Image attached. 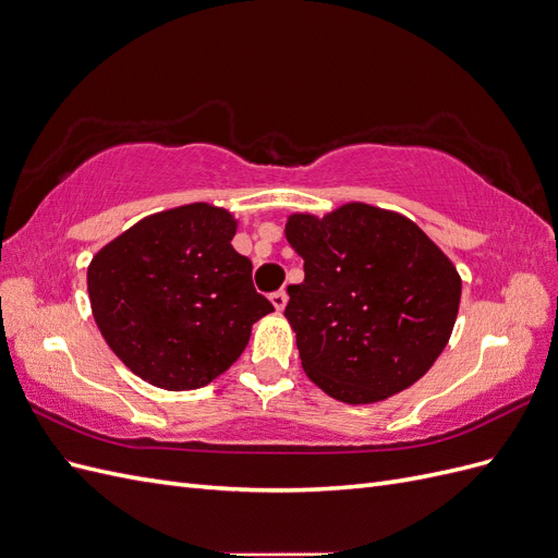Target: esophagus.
<instances>
[{"label":"esophagus","mask_w":558,"mask_h":558,"mask_svg":"<svg viewBox=\"0 0 558 558\" xmlns=\"http://www.w3.org/2000/svg\"><path fill=\"white\" fill-rule=\"evenodd\" d=\"M269 300H272V305L277 312H281L286 307V302H289V293L286 291H275L272 295H269Z\"/></svg>","instance_id":"34e87169"}]
</instances>
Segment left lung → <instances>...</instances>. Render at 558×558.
<instances>
[{"label":"left lung","mask_w":558,"mask_h":558,"mask_svg":"<svg viewBox=\"0 0 558 558\" xmlns=\"http://www.w3.org/2000/svg\"><path fill=\"white\" fill-rule=\"evenodd\" d=\"M286 238L305 260L283 316L302 369L349 404L379 402L424 377L449 342L461 277L410 218L351 202L293 214Z\"/></svg>","instance_id":"8db88e82"}]
</instances>
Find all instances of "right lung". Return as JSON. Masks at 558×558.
<instances>
[{
	"label": "right lung",
	"mask_w": 558,
	"mask_h": 558,
	"mask_svg": "<svg viewBox=\"0 0 558 558\" xmlns=\"http://www.w3.org/2000/svg\"><path fill=\"white\" fill-rule=\"evenodd\" d=\"M238 223L205 202L146 216L88 267L95 324L134 375L167 391L207 386L275 312L232 248Z\"/></svg>",
	"instance_id": "add662e5"
}]
</instances>
